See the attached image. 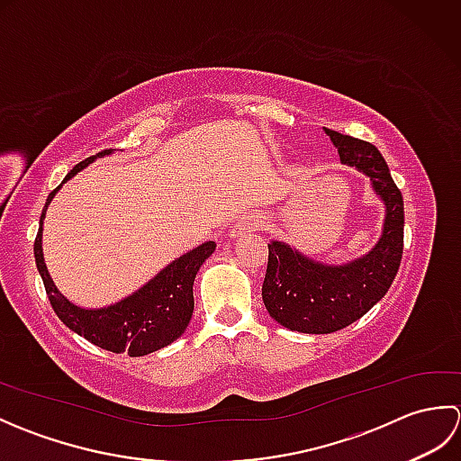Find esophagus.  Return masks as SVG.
I'll return each mask as SVG.
<instances>
[{
  "label": "esophagus",
  "instance_id": "1",
  "mask_svg": "<svg viewBox=\"0 0 461 461\" xmlns=\"http://www.w3.org/2000/svg\"><path fill=\"white\" fill-rule=\"evenodd\" d=\"M261 218L259 215H241L240 220H236V223L231 225L230 230V236L231 238H241L246 236V233H253L261 228Z\"/></svg>",
  "mask_w": 461,
  "mask_h": 461
}]
</instances>
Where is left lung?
<instances>
[{
	"instance_id": "1",
	"label": "left lung",
	"mask_w": 461,
	"mask_h": 461,
	"mask_svg": "<svg viewBox=\"0 0 461 461\" xmlns=\"http://www.w3.org/2000/svg\"><path fill=\"white\" fill-rule=\"evenodd\" d=\"M340 162L370 178L384 203L382 233L366 256L342 266H327L303 256L285 241L269 243L261 297L279 325L309 335H327L348 327L386 295L404 249V202L376 146L325 129Z\"/></svg>"
}]
</instances>
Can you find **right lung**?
Returning a JSON list of instances; mask_svg holds the SVG:
<instances>
[{"instance_id": "1", "label": "right lung", "mask_w": 461, "mask_h": 461, "mask_svg": "<svg viewBox=\"0 0 461 461\" xmlns=\"http://www.w3.org/2000/svg\"><path fill=\"white\" fill-rule=\"evenodd\" d=\"M111 152L113 150H103L91 156V158L83 160L81 164H77L65 176L63 184L71 180L77 172H81L86 166L93 164L96 158L109 156ZM59 188L49 194L45 202L41 220H39V231L33 251L37 271L43 279L47 297L51 301V307L57 312V317L63 321V325H67L77 335L85 337L96 347L116 352V355L126 352L129 357L150 355V352L168 347L170 342L182 337V332L188 327L194 312L192 287L195 273L200 271L202 263L213 253L215 241H205L195 249L184 253V256L174 259L160 273H156L146 285L136 289L132 295L114 303V305L101 309L79 307L57 289L43 259V220L49 203H51Z\"/></svg>"}]
</instances>
